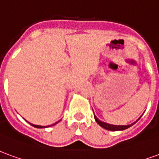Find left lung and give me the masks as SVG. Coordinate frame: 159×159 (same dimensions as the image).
<instances>
[{
  "label": "left lung",
  "instance_id": "8db88e82",
  "mask_svg": "<svg viewBox=\"0 0 159 159\" xmlns=\"http://www.w3.org/2000/svg\"><path fill=\"white\" fill-rule=\"evenodd\" d=\"M141 117H140V118H139V119H137L135 123H132L131 125H110V124H107V123L101 121L100 119H97V117L94 114L95 120L97 121V124H98L101 127H102V128H104L105 129H107V130H113V131H115V130H124V129H126L129 128L130 126H132L133 125H135V123L137 122L139 119H141Z\"/></svg>",
  "mask_w": 159,
  "mask_h": 159
}]
</instances>
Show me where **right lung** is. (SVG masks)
<instances>
[{
  "label": "right lung",
  "mask_w": 159,
  "mask_h": 159,
  "mask_svg": "<svg viewBox=\"0 0 159 159\" xmlns=\"http://www.w3.org/2000/svg\"><path fill=\"white\" fill-rule=\"evenodd\" d=\"M59 121H60V120H59ZM58 121V122H59ZM58 122H57V123H55V124H53V125H47V126H41V125H33V124H30H30L32 126H34V127H35V128H39V129H40V128H47V127H51V126H52V125H56V124H57V123Z\"/></svg>",
  "instance_id": "1"
}]
</instances>
